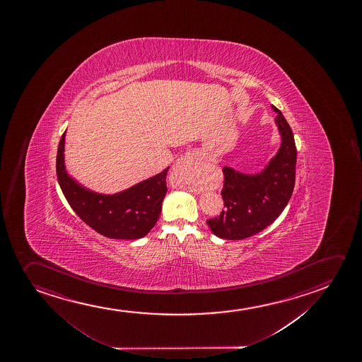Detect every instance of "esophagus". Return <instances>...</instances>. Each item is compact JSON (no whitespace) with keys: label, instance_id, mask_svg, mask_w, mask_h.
<instances>
[{"label":"esophagus","instance_id":"esophagus-1","mask_svg":"<svg viewBox=\"0 0 362 362\" xmlns=\"http://www.w3.org/2000/svg\"><path fill=\"white\" fill-rule=\"evenodd\" d=\"M202 166L203 158L197 151H187L177 163V169L189 176H194L201 173Z\"/></svg>","mask_w":362,"mask_h":362}]
</instances>
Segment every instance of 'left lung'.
<instances>
[{
  "instance_id": "obj_1",
  "label": "left lung",
  "mask_w": 362,
  "mask_h": 362,
  "mask_svg": "<svg viewBox=\"0 0 362 362\" xmlns=\"http://www.w3.org/2000/svg\"><path fill=\"white\" fill-rule=\"evenodd\" d=\"M275 122L281 136L280 149L265 170L257 175H244L224 168L222 194L224 209L217 218L208 219L216 235L228 240H241L264 230L275 222L292 196L296 181L297 149L293 133L280 110Z\"/></svg>"
}]
</instances>
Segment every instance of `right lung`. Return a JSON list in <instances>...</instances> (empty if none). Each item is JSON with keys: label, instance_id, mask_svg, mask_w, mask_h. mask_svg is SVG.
<instances>
[{"label": "right lung", "instance_id": "1", "mask_svg": "<svg viewBox=\"0 0 362 362\" xmlns=\"http://www.w3.org/2000/svg\"><path fill=\"white\" fill-rule=\"evenodd\" d=\"M65 133L59 141L57 176L74 212L88 227L111 239L134 240L146 235L159 219L169 168L116 194L95 193L74 181L64 165Z\"/></svg>", "mask_w": 362, "mask_h": 362}]
</instances>
